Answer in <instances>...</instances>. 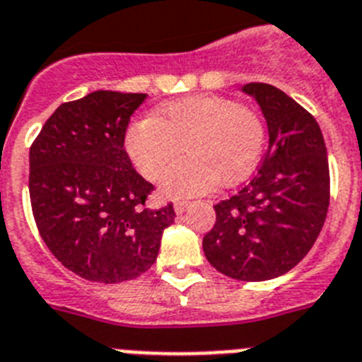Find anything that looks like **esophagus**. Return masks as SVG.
Segmentation results:
<instances>
[{"instance_id": "obj_1", "label": "esophagus", "mask_w": 362, "mask_h": 362, "mask_svg": "<svg viewBox=\"0 0 362 362\" xmlns=\"http://www.w3.org/2000/svg\"><path fill=\"white\" fill-rule=\"evenodd\" d=\"M187 207H189V202H187V200H177V202H175V213H177V215H182V213H185Z\"/></svg>"}]
</instances>
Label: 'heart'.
<instances>
[{
	"instance_id": "b5f03b06",
	"label": "heart",
	"mask_w": 362,
	"mask_h": 362,
	"mask_svg": "<svg viewBox=\"0 0 362 362\" xmlns=\"http://www.w3.org/2000/svg\"><path fill=\"white\" fill-rule=\"evenodd\" d=\"M266 129L255 111L218 96H189L144 116L125 131V151L144 177L160 178L169 199L202 194L216 184L233 185L250 175L262 156Z\"/></svg>"
}]
</instances>
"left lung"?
<instances>
[{
	"mask_svg": "<svg viewBox=\"0 0 362 362\" xmlns=\"http://www.w3.org/2000/svg\"><path fill=\"white\" fill-rule=\"evenodd\" d=\"M240 90L262 111L268 153L255 177L216 204L202 247L220 273L259 282L290 272L315 244L329 204L328 153L315 118L288 94L259 81Z\"/></svg>",
	"mask_w": 362,
	"mask_h": 362,
	"instance_id": "1",
	"label": "left lung"
}]
</instances>
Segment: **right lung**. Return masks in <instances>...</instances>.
<instances>
[{
	"label": "right lung",
	"mask_w": 362,
	"mask_h": 362,
	"mask_svg": "<svg viewBox=\"0 0 362 362\" xmlns=\"http://www.w3.org/2000/svg\"><path fill=\"white\" fill-rule=\"evenodd\" d=\"M142 93L94 90L62 103L30 147L29 191L50 253L103 284L142 275L158 257L173 204L144 209L153 184L134 171L124 140Z\"/></svg>",
	"instance_id": "obj_1"
}]
</instances>
